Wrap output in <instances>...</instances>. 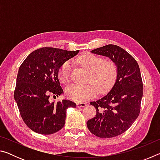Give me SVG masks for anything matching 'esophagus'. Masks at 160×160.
<instances>
[{
	"instance_id": "1",
	"label": "esophagus",
	"mask_w": 160,
	"mask_h": 160,
	"mask_svg": "<svg viewBox=\"0 0 160 160\" xmlns=\"http://www.w3.org/2000/svg\"><path fill=\"white\" fill-rule=\"evenodd\" d=\"M85 106H86V104H85V103H84V102H80V103H78V104H77V107L78 108L84 107Z\"/></svg>"
}]
</instances>
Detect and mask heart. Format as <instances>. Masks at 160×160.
<instances>
[{
  "label": "heart",
  "mask_w": 160,
  "mask_h": 160,
  "mask_svg": "<svg viewBox=\"0 0 160 160\" xmlns=\"http://www.w3.org/2000/svg\"><path fill=\"white\" fill-rule=\"evenodd\" d=\"M78 62L90 70L89 82L87 85H71L66 89V95L70 99L81 102L86 101L96 96L99 91L104 92L113 85L117 76V66L112 61L104 59L95 55L88 53L80 56ZM72 63L67 61L61 65L58 70V78L63 84H68L71 80Z\"/></svg>",
  "instance_id": "heart-1"
}]
</instances>
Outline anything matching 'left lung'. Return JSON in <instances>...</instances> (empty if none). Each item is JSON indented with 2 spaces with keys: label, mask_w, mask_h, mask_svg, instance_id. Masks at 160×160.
Listing matches in <instances>:
<instances>
[{
  "label": "left lung",
  "mask_w": 160,
  "mask_h": 160,
  "mask_svg": "<svg viewBox=\"0 0 160 160\" xmlns=\"http://www.w3.org/2000/svg\"><path fill=\"white\" fill-rule=\"evenodd\" d=\"M109 58L117 66V76L112 90L90 104L95 116L87 122L92 133L109 138L127 131L139 116L142 97V81L135 59L120 47L108 44L91 51Z\"/></svg>",
  "instance_id": "1"
}]
</instances>
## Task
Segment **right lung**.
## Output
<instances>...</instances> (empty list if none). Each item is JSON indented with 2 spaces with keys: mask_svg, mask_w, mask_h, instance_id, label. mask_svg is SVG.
Instances as JSON below:
<instances>
[{
  "mask_svg": "<svg viewBox=\"0 0 160 160\" xmlns=\"http://www.w3.org/2000/svg\"><path fill=\"white\" fill-rule=\"evenodd\" d=\"M79 52L43 47L34 51L19 68L14 98L24 122L32 131L49 135L63 128L67 109L76 107L70 100L50 103L54 97L63 93L59 82L58 70L64 62Z\"/></svg>",
  "mask_w": 160,
  "mask_h": 160,
  "instance_id": "obj_1",
  "label": "right lung"
}]
</instances>
